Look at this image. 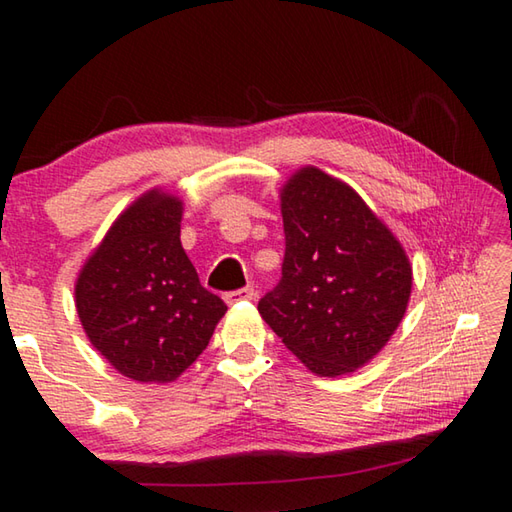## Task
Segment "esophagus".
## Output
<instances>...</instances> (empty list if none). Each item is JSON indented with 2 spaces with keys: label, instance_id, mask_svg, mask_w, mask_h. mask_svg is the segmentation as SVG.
Segmentation results:
<instances>
[{
  "label": "esophagus",
  "instance_id": "1",
  "mask_svg": "<svg viewBox=\"0 0 512 512\" xmlns=\"http://www.w3.org/2000/svg\"><path fill=\"white\" fill-rule=\"evenodd\" d=\"M253 298H255V289L253 287H244V289H239V291L225 293V302H228V305H237V302L253 300Z\"/></svg>",
  "mask_w": 512,
  "mask_h": 512
}]
</instances>
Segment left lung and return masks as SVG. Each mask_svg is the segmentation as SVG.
<instances>
[{"label":"left lung","instance_id":"obj_1","mask_svg":"<svg viewBox=\"0 0 512 512\" xmlns=\"http://www.w3.org/2000/svg\"><path fill=\"white\" fill-rule=\"evenodd\" d=\"M280 210L282 280L259 314L314 375L363 368L409 307V255L348 183L311 164L282 185Z\"/></svg>","mask_w":512,"mask_h":512}]
</instances>
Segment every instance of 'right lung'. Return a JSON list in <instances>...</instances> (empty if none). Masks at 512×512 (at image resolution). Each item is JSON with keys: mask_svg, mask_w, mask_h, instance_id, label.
I'll list each match as a JSON object with an SVG mask.
<instances>
[{"mask_svg": "<svg viewBox=\"0 0 512 512\" xmlns=\"http://www.w3.org/2000/svg\"><path fill=\"white\" fill-rule=\"evenodd\" d=\"M180 221L183 201L149 189L117 216L74 284L76 314L94 350L142 384L176 381L228 311L198 282Z\"/></svg>", "mask_w": 512, "mask_h": 512, "instance_id": "obj_1", "label": "right lung"}]
</instances>
